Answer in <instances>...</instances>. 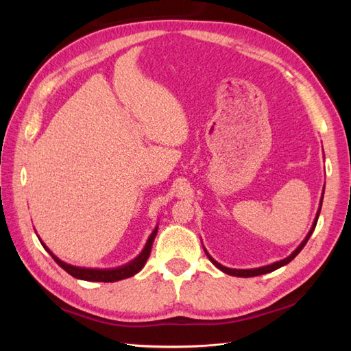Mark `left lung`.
<instances>
[{"instance_id": "1", "label": "left lung", "mask_w": 351, "mask_h": 351, "mask_svg": "<svg viewBox=\"0 0 351 351\" xmlns=\"http://www.w3.org/2000/svg\"><path fill=\"white\" fill-rule=\"evenodd\" d=\"M324 190H325V187H324ZM322 200H324V193H322V197H321V205H319V209H317V212H316V217H315V221H313V224H312V228H311V231L307 232V236H306V239L300 243V246L297 247L289 258H285V259H282V261H278V262H274V263H271V265H267V267H261V268H253V269H231V268H227V267H222L221 263H218L214 258H210L209 256V253L205 250V253H206V256L209 258V261L215 265V267L218 268V269H221L222 272H226V274H228V275H232V277H243V278H249V277H258V275H262V274H268V272H272V271H275V269H278V268H281V267H284V265H287V263H290L297 254H299L300 252H302V249L306 246V243H307V240L311 239V236H312V232H313V230H315V227H316V222H317V218H319V214H321V208H322Z\"/></svg>"}]
</instances>
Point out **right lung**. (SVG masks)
I'll list each match as a JSON object with an SVG mask.
<instances>
[{
  "label": "right lung",
  "mask_w": 351,
  "mask_h": 351,
  "mask_svg": "<svg viewBox=\"0 0 351 351\" xmlns=\"http://www.w3.org/2000/svg\"><path fill=\"white\" fill-rule=\"evenodd\" d=\"M158 232V227H155V230L152 231V234L147 239L146 244H145V249L142 250V253L137 256L136 259H133L132 262H129L127 265H123V267L119 268H112V269H92V268H79V267H73V265H69L66 262L60 261L54 253H52L44 243H42V246L45 247V250L51 254L52 259H54L60 267L64 269L66 272H69L71 277L77 278V280H83V281H98V282H114V281H120L124 278H130L133 277L134 274L139 272L149 258V253L152 249V243L154 239Z\"/></svg>",
  "instance_id": "add662e5"
}]
</instances>
